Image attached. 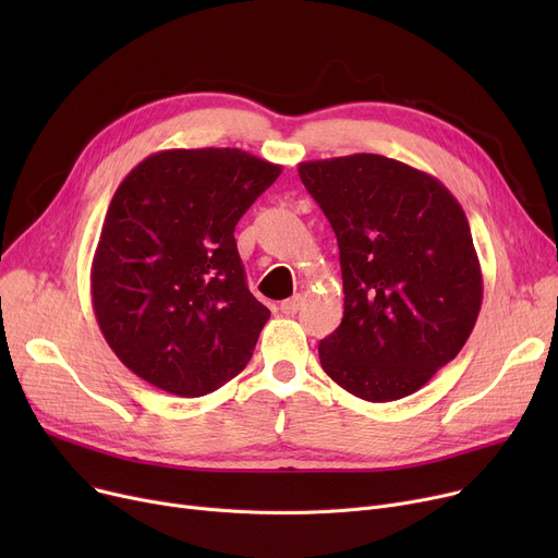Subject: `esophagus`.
Here are the masks:
<instances>
[{"mask_svg": "<svg viewBox=\"0 0 558 558\" xmlns=\"http://www.w3.org/2000/svg\"><path fill=\"white\" fill-rule=\"evenodd\" d=\"M301 305H303V296L296 294V296H291V299H287V301L280 303V312L287 314V316H294V314L301 310Z\"/></svg>", "mask_w": 558, "mask_h": 558, "instance_id": "esophagus-1", "label": "esophagus"}]
</instances>
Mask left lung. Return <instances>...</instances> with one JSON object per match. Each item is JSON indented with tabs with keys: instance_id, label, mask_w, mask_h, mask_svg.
<instances>
[{
	"instance_id": "left-lung-1",
	"label": "left lung",
	"mask_w": 558,
	"mask_h": 558,
	"mask_svg": "<svg viewBox=\"0 0 558 558\" xmlns=\"http://www.w3.org/2000/svg\"><path fill=\"white\" fill-rule=\"evenodd\" d=\"M299 175L328 217L343 278L341 326L318 343L324 371L368 402L425 387L480 316L471 226L434 175L377 154L310 160Z\"/></svg>"
}]
</instances>
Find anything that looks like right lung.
Segmentation results:
<instances>
[{"mask_svg": "<svg viewBox=\"0 0 558 558\" xmlns=\"http://www.w3.org/2000/svg\"><path fill=\"white\" fill-rule=\"evenodd\" d=\"M280 171L242 149H167L117 187L93 307L112 353L144 383L198 398L248 364L271 312L246 287L234 226Z\"/></svg>", "mask_w": 558, "mask_h": 558, "instance_id": "right-lung-1", "label": "right lung"}]
</instances>
